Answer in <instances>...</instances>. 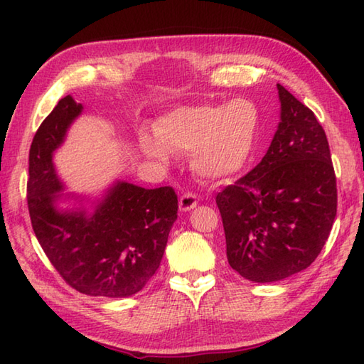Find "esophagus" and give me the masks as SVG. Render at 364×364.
Masks as SVG:
<instances>
[{"mask_svg":"<svg viewBox=\"0 0 364 364\" xmlns=\"http://www.w3.org/2000/svg\"><path fill=\"white\" fill-rule=\"evenodd\" d=\"M198 200H197V196L196 194H191V192H186V194H183L180 197V210L181 211H191L194 210V208L197 206Z\"/></svg>","mask_w":364,"mask_h":364,"instance_id":"esophagus-1","label":"esophagus"}]
</instances>
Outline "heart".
<instances>
[{"mask_svg":"<svg viewBox=\"0 0 364 364\" xmlns=\"http://www.w3.org/2000/svg\"><path fill=\"white\" fill-rule=\"evenodd\" d=\"M259 127V111L249 100L228 105L181 106L154 123V136H141V150L166 164L170 151L189 154L191 168L208 181L236 175L249 161Z\"/></svg>","mask_w":364,"mask_h":364,"instance_id":"obj_1","label":"heart"}]
</instances>
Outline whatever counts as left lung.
<instances>
[{
    "label": "left lung",
    "instance_id": "1",
    "mask_svg": "<svg viewBox=\"0 0 364 364\" xmlns=\"http://www.w3.org/2000/svg\"><path fill=\"white\" fill-rule=\"evenodd\" d=\"M280 123L259 164L215 197L227 258L239 275L272 283L318 258L335 222L336 176L326 131L277 84Z\"/></svg>",
    "mask_w": 364,
    "mask_h": 364
}]
</instances>
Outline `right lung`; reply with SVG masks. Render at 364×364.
Masks as SVG:
<instances>
[{
	"label": "right lung",
	"mask_w": 364,
	"mask_h": 364,
	"mask_svg": "<svg viewBox=\"0 0 364 364\" xmlns=\"http://www.w3.org/2000/svg\"><path fill=\"white\" fill-rule=\"evenodd\" d=\"M81 112V103L64 97L33 139L28 180L31 223L45 255L72 288L95 297H129L161 264L176 220L178 197L170 186L145 189L115 181L97 200L94 211L58 208L64 183L54 168L53 153Z\"/></svg>",
	"instance_id": "right-lung-1"
}]
</instances>
